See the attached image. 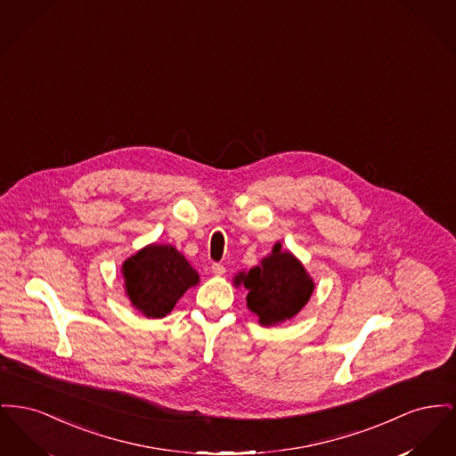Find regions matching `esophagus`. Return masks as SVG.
I'll list each match as a JSON object with an SVG mask.
<instances>
[{
    "label": "esophagus",
    "instance_id": "obj_1",
    "mask_svg": "<svg viewBox=\"0 0 456 456\" xmlns=\"http://www.w3.org/2000/svg\"><path fill=\"white\" fill-rule=\"evenodd\" d=\"M212 272H214V275L220 277V275H224V273H225V267H224V265H220V264H214V265H212Z\"/></svg>",
    "mask_w": 456,
    "mask_h": 456
}]
</instances>
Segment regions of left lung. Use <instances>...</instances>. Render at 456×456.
Instances as JSON below:
<instances>
[{
  "instance_id": "left-lung-1",
  "label": "left lung",
  "mask_w": 456,
  "mask_h": 456,
  "mask_svg": "<svg viewBox=\"0 0 456 456\" xmlns=\"http://www.w3.org/2000/svg\"><path fill=\"white\" fill-rule=\"evenodd\" d=\"M236 286L248 289V308L262 325H275L289 321L299 314L314 293V279L293 253L282 251L275 242L272 255L260 265L240 272L234 277Z\"/></svg>"
}]
</instances>
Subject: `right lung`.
<instances>
[{
	"mask_svg": "<svg viewBox=\"0 0 456 456\" xmlns=\"http://www.w3.org/2000/svg\"><path fill=\"white\" fill-rule=\"evenodd\" d=\"M126 295L148 319L172 312L179 297L200 282V275L170 244H148L122 265Z\"/></svg>",
	"mask_w": 456,
	"mask_h": 456,
	"instance_id": "1",
	"label": "right lung"
}]
</instances>
